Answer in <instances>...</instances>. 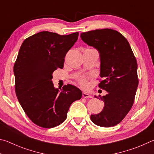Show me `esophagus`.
Instances as JSON below:
<instances>
[{"instance_id": "34e87169", "label": "esophagus", "mask_w": 154, "mask_h": 154, "mask_svg": "<svg viewBox=\"0 0 154 154\" xmlns=\"http://www.w3.org/2000/svg\"><path fill=\"white\" fill-rule=\"evenodd\" d=\"M82 96H83V98H92V96H91L90 94H89L86 93V92H83Z\"/></svg>"}]
</instances>
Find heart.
<instances>
[{"label": "heart", "mask_w": 154, "mask_h": 154, "mask_svg": "<svg viewBox=\"0 0 154 154\" xmlns=\"http://www.w3.org/2000/svg\"><path fill=\"white\" fill-rule=\"evenodd\" d=\"M78 82H79L81 86L83 88H86L88 86V82L86 77H79V79H78Z\"/></svg>", "instance_id": "b5f03b06"}]
</instances>
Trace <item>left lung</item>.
Segmentation results:
<instances>
[{"label":"left lung","mask_w":154,"mask_h":154,"mask_svg":"<svg viewBox=\"0 0 154 154\" xmlns=\"http://www.w3.org/2000/svg\"><path fill=\"white\" fill-rule=\"evenodd\" d=\"M81 38L100 53V76L104 79L98 87L108 92L98 96L104 108L100 113L91 115L90 119L99 126H114L123 120L133 105L139 84L136 58L128 41L115 30L88 31L81 34Z\"/></svg>","instance_id":"left-lung-1"}]
</instances>
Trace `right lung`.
<instances>
[{
  "label": "right lung",
  "instance_id": "right-lung-1",
  "mask_svg": "<svg viewBox=\"0 0 154 154\" xmlns=\"http://www.w3.org/2000/svg\"><path fill=\"white\" fill-rule=\"evenodd\" d=\"M79 32L60 35L43 31L29 36L20 47L14 66L15 90L26 114L37 126L51 128L67 118L71 104L82 92L74 85L60 91L52 83V73L64 66L66 54L76 42Z\"/></svg>",
  "mask_w": 154,
  "mask_h": 154
}]
</instances>
